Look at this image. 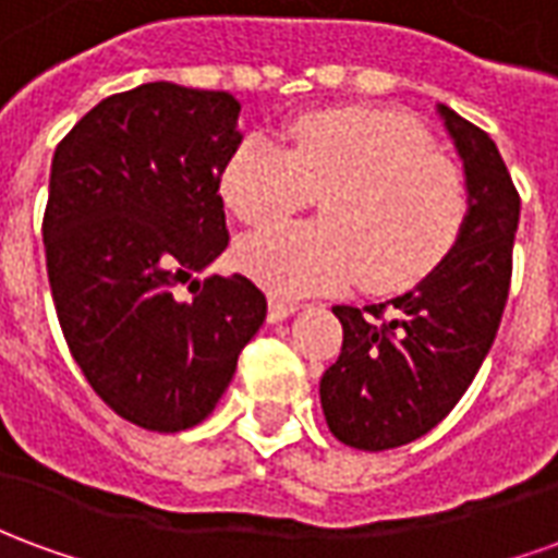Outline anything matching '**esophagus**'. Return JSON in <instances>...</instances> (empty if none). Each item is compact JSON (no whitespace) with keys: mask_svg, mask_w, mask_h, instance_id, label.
<instances>
[{"mask_svg":"<svg viewBox=\"0 0 558 558\" xmlns=\"http://www.w3.org/2000/svg\"><path fill=\"white\" fill-rule=\"evenodd\" d=\"M299 311V304L295 302H283L278 295H271L268 299V323H280V319H287Z\"/></svg>","mask_w":558,"mask_h":558,"instance_id":"34e87169","label":"esophagus"}]
</instances>
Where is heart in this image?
Segmentation results:
<instances>
[{
	"label": "heart",
	"instance_id": "b5f03b06",
	"mask_svg": "<svg viewBox=\"0 0 558 558\" xmlns=\"http://www.w3.org/2000/svg\"><path fill=\"white\" fill-rule=\"evenodd\" d=\"M287 134L290 148L244 137L220 172V194L247 227H275L323 191V220L239 244V266L263 287L304 295L362 275L371 292H400L454 251L469 211L466 184L412 116L316 110Z\"/></svg>",
	"mask_w": 558,
	"mask_h": 558
}]
</instances>
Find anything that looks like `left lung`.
Wrapping results in <instances>:
<instances>
[{"label":"left lung","mask_w":558,"mask_h":558,"mask_svg":"<svg viewBox=\"0 0 558 558\" xmlns=\"http://www.w3.org/2000/svg\"><path fill=\"white\" fill-rule=\"evenodd\" d=\"M439 116L463 160L469 191L454 251L391 302L364 311L331 307L343 326V347L319 379V400L328 430L362 451L412 442L454 410L490 352L508 302L520 194L481 128L445 104Z\"/></svg>","instance_id":"8db88e82"}]
</instances>
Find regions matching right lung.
<instances>
[{
    "label": "right lung",
    "mask_w": 558,
    "mask_h": 558,
    "mask_svg": "<svg viewBox=\"0 0 558 558\" xmlns=\"http://www.w3.org/2000/svg\"><path fill=\"white\" fill-rule=\"evenodd\" d=\"M239 110L230 92L158 80L104 98L56 146L41 227L56 316L95 395L146 430L206 418L266 319L244 275L175 299L230 244L218 187Z\"/></svg>",
    "instance_id": "add662e5"
}]
</instances>
